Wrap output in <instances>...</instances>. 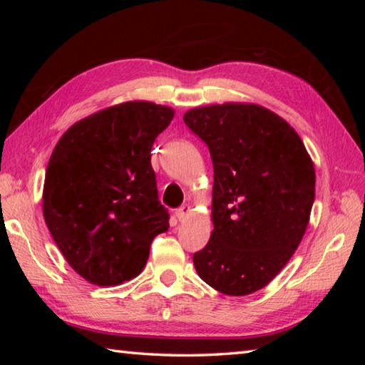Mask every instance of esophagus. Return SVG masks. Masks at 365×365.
<instances>
[{
  "label": "esophagus",
  "mask_w": 365,
  "mask_h": 365,
  "mask_svg": "<svg viewBox=\"0 0 365 365\" xmlns=\"http://www.w3.org/2000/svg\"><path fill=\"white\" fill-rule=\"evenodd\" d=\"M190 212H191V207L190 205H183V207L178 208V210H175V218L178 221H183L190 215Z\"/></svg>",
  "instance_id": "1"
}]
</instances>
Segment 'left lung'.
<instances>
[{
	"mask_svg": "<svg viewBox=\"0 0 365 365\" xmlns=\"http://www.w3.org/2000/svg\"><path fill=\"white\" fill-rule=\"evenodd\" d=\"M183 120L213 161V230L192 255L196 271L224 294H251L304 237L315 199L311 155L289 122L260 105L199 106Z\"/></svg>",
	"mask_w": 365,
	"mask_h": 365,
	"instance_id": "obj_1",
	"label": "left lung"
}]
</instances>
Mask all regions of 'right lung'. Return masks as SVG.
Wrapping results in <instances>:
<instances>
[{
    "label": "right lung",
    "instance_id": "right-lung-1",
    "mask_svg": "<svg viewBox=\"0 0 365 365\" xmlns=\"http://www.w3.org/2000/svg\"><path fill=\"white\" fill-rule=\"evenodd\" d=\"M173 118L169 106L125 102L73 123L54 147L43 218L68 265L88 282L110 287L136 277L152 240L168 230L150 150Z\"/></svg>",
    "mask_w": 365,
    "mask_h": 365
}]
</instances>
